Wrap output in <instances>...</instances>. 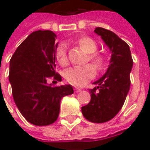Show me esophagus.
<instances>
[{"label":"esophagus","instance_id":"1","mask_svg":"<svg viewBox=\"0 0 150 150\" xmlns=\"http://www.w3.org/2000/svg\"><path fill=\"white\" fill-rule=\"evenodd\" d=\"M82 89L79 88H75V92H79V91H81Z\"/></svg>","mask_w":150,"mask_h":150}]
</instances>
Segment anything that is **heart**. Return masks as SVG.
Returning <instances> with one entry per match:
<instances>
[{"label": "heart", "instance_id": "1", "mask_svg": "<svg viewBox=\"0 0 150 150\" xmlns=\"http://www.w3.org/2000/svg\"><path fill=\"white\" fill-rule=\"evenodd\" d=\"M79 46L89 54V60L91 61L96 68L102 70L106 65V57L104 54L96 53L97 44L94 39L90 37H83L78 40ZM56 61L59 65L65 67L68 63V59L67 56V47L64 43H60L56 47L54 52ZM91 64L75 67L67 70L65 72V79L69 83L76 86L82 87L88 83L90 79L93 78L96 75V69Z\"/></svg>", "mask_w": 150, "mask_h": 150}]
</instances>
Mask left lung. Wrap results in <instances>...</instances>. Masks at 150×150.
<instances>
[{
    "instance_id": "obj_1",
    "label": "left lung",
    "mask_w": 150,
    "mask_h": 150,
    "mask_svg": "<svg viewBox=\"0 0 150 150\" xmlns=\"http://www.w3.org/2000/svg\"><path fill=\"white\" fill-rule=\"evenodd\" d=\"M94 32L100 36L111 51L110 64L106 73L90 89L91 101L82 107L85 118L93 123L110 120L119 112L130 88V72L132 61L129 45L115 33L101 27Z\"/></svg>"
}]
</instances>
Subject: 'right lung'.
Masks as SVG:
<instances>
[{"instance_id":"1","label":"right lung","mask_w":150,"mask_h":150,"mask_svg":"<svg viewBox=\"0 0 150 150\" xmlns=\"http://www.w3.org/2000/svg\"><path fill=\"white\" fill-rule=\"evenodd\" d=\"M56 34L50 30L31 33L10 59L8 79L18 110L28 122L45 126L56 121L62 97L74 93L71 85L52 86L47 83L55 72Z\"/></svg>"}]
</instances>
